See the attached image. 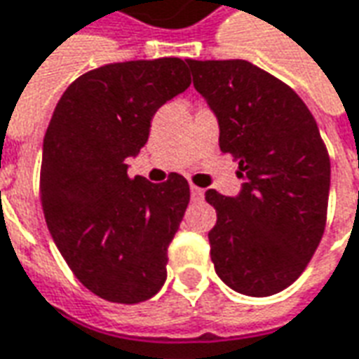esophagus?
<instances>
[{
  "label": "esophagus",
  "mask_w": 359,
  "mask_h": 359,
  "mask_svg": "<svg viewBox=\"0 0 359 359\" xmlns=\"http://www.w3.org/2000/svg\"><path fill=\"white\" fill-rule=\"evenodd\" d=\"M190 196H192V200H202V196H204V190L190 182Z\"/></svg>",
  "instance_id": "esophagus-1"
}]
</instances>
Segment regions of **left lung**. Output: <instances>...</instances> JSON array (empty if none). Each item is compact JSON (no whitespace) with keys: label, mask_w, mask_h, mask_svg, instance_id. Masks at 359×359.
<instances>
[{"label":"left lung","mask_w":359,"mask_h":359,"mask_svg":"<svg viewBox=\"0 0 359 359\" xmlns=\"http://www.w3.org/2000/svg\"><path fill=\"white\" fill-rule=\"evenodd\" d=\"M194 87L219 122V147L245 179L237 198L210 188L215 272L231 290L266 297L292 285L327 225L330 157L290 85L247 60H188Z\"/></svg>","instance_id":"obj_1"}]
</instances>
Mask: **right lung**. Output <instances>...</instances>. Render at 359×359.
Here are the masks:
<instances>
[{
	"instance_id": "1",
	"label": "right lung",
	"mask_w": 359,
	"mask_h": 359,
	"mask_svg": "<svg viewBox=\"0 0 359 359\" xmlns=\"http://www.w3.org/2000/svg\"><path fill=\"white\" fill-rule=\"evenodd\" d=\"M188 85L180 57L107 64L77 77L52 114L40 165L46 225L75 278L107 302L142 303L165 284L190 187L179 172L161 184L132 179L126 159Z\"/></svg>"
}]
</instances>
